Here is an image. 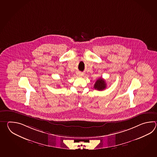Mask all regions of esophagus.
Returning <instances> with one entry per match:
<instances>
[{
  "mask_svg": "<svg viewBox=\"0 0 157 157\" xmlns=\"http://www.w3.org/2000/svg\"><path fill=\"white\" fill-rule=\"evenodd\" d=\"M80 75H81V76H82V74H80Z\"/></svg>",
  "mask_w": 157,
  "mask_h": 157,
  "instance_id": "obj_1",
  "label": "esophagus"
}]
</instances>
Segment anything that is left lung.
Instances as JSON below:
<instances>
[{"mask_svg":"<svg viewBox=\"0 0 157 157\" xmlns=\"http://www.w3.org/2000/svg\"><path fill=\"white\" fill-rule=\"evenodd\" d=\"M107 87V84L105 83V81L104 80L103 78H99L97 80L95 83L94 84V88L95 89L99 90V91H102L104 90Z\"/></svg>","mask_w":157,"mask_h":157,"instance_id":"obj_1","label":"left lung"}]
</instances>
